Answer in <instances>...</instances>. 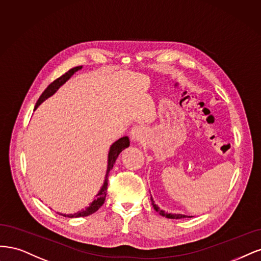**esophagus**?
Here are the masks:
<instances>
[{
    "mask_svg": "<svg viewBox=\"0 0 261 261\" xmlns=\"http://www.w3.org/2000/svg\"><path fill=\"white\" fill-rule=\"evenodd\" d=\"M131 138L133 141H137L139 138V129H133L131 132Z\"/></svg>",
    "mask_w": 261,
    "mask_h": 261,
    "instance_id": "esophagus-1",
    "label": "esophagus"
}]
</instances>
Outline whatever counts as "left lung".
<instances>
[{"instance_id":"8db88e82","label":"left lung","mask_w":261,"mask_h":261,"mask_svg":"<svg viewBox=\"0 0 261 261\" xmlns=\"http://www.w3.org/2000/svg\"><path fill=\"white\" fill-rule=\"evenodd\" d=\"M150 201H152V205H153L154 209L156 210V212H157L159 215H162L163 217L169 218V219H182V218H187V217H188V216L182 215V214H167V213L165 212V210L161 209V208H159V207L155 204V201H154V199L152 198V196H150ZM189 217H190V216H189Z\"/></svg>"}]
</instances>
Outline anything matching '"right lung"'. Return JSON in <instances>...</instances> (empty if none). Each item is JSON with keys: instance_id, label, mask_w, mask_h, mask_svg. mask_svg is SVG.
Listing matches in <instances>:
<instances>
[{"instance_id": "1", "label": "right lung", "mask_w": 261, "mask_h": 261, "mask_svg": "<svg viewBox=\"0 0 261 261\" xmlns=\"http://www.w3.org/2000/svg\"><path fill=\"white\" fill-rule=\"evenodd\" d=\"M82 69V66L79 67H74V68L70 69L67 71L65 74H63L62 77H60L58 79H56L55 81H53L51 85H48V87L44 90L43 93L41 94V96L39 97L38 102L36 104V108H38L42 103L44 102L45 99H47L48 97H51L52 95H54L56 93V91L60 89L63 85L68 81L72 75L74 74V72H77L78 70ZM130 145V140L128 137H123L120 138L119 140H117L115 143L111 145L109 147V152H108V158H107V169H106V173H105V178H104V183L102 188L99 189V191L97 192V194L95 195L94 200L86 208L82 209L80 212L75 213V214H70V215H66V214H60L64 217H68V218H79V217H87L90 216L92 214H94L96 210H98V208L104 204L105 201V197H106V192H107V186H108V174L111 172V170L113 169V167L118 158L119 154L122 152L124 148L129 147Z\"/></svg>"}]
</instances>
